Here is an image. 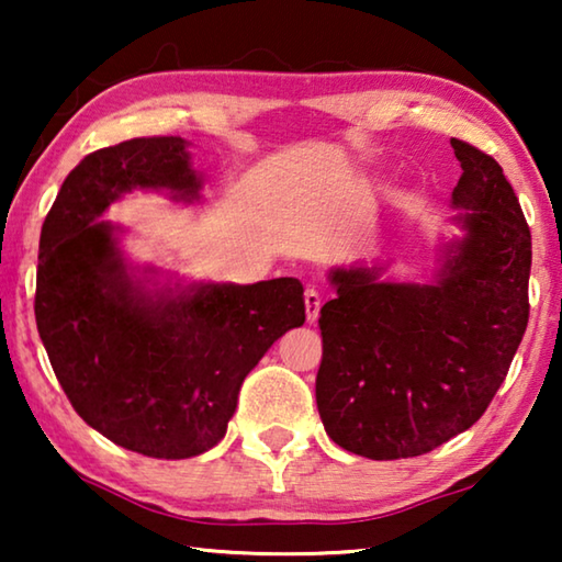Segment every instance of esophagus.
<instances>
[{
  "instance_id": "obj_1",
  "label": "esophagus",
  "mask_w": 562,
  "mask_h": 562,
  "mask_svg": "<svg viewBox=\"0 0 562 562\" xmlns=\"http://www.w3.org/2000/svg\"><path fill=\"white\" fill-rule=\"evenodd\" d=\"M319 307H322V297L319 292L315 288H310L307 292H304V315H307V322L312 325V322H317L319 317Z\"/></svg>"
}]
</instances>
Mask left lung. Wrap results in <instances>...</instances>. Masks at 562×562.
I'll list each match as a JSON object with an SVG mask.
<instances>
[{"label":"left lung","mask_w":562,"mask_h":562,"mask_svg":"<svg viewBox=\"0 0 562 562\" xmlns=\"http://www.w3.org/2000/svg\"><path fill=\"white\" fill-rule=\"evenodd\" d=\"M461 164L431 280H382L386 265L331 268L319 312L317 408L329 439L374 461L434 451L479 422L528 325L530 231L503 168L451 138Z\"/></svg>","instance_id":"obj_1"}]
</instances>
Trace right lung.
<instances>
[{
    "label": "right lung",
    "instance_id": "right-lung-1",
    "mask_svg": "<svg viewBox=\"0 0 562 562\" xmlns=\"http://www.w3.org/2000/svg\"><path fill=\"white\" fill-rule=\"evenodd\" d=\"M180 136L93 150L66 176L40 237L34 315L64 394L83 422L150 459H190L223 439L245 376L304 325L294 278L183 282L138 268L121 225L101 221L133 190L201 201Z\"/></svg>",
    "mask_w": 562,
    "mask_h": 562
}]
</instances>
